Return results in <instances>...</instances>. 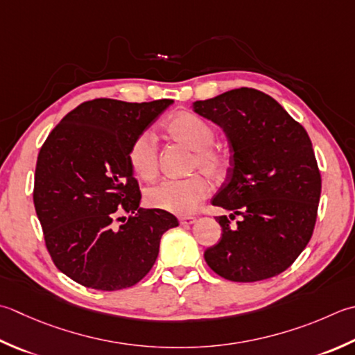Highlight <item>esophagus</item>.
I'll return each mask as SVG.
<instances>
[{"label": "esophagus", "mask_w": 355, "mask_h": 355, "mask_svg": "<svg viewBox=\"0 0 355 355\" xmlns=\"http://www.w3.org/2000/svg\"><path fill=\"white\" fill-rule=\"evenodd\" d=\"M197 221V218H193V217H182L180 218V225L182 226H191V225H193Z\"/></svg>", "instance_id": "obj_1"}]
</instances>
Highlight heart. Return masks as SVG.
I'll use <instances>...</instances> for the list:
<instances>
[{
  "mask_svg": "<svg viewBox=\"0 0 355 355\" xmlns=\"http://www.w3.org/2000/svg\"><path fill=\"white\" fill-rule=\"evenodd\" d=\"M166 130L173 140L193 150L189 172H203L206 177L220 180L229 169V155L218 146H214L215 130L203 118L180 112L166 124ZM129 164L138 177L152 180L158 172V146L150 130H143L132 141L128 152ZM209 196L207 180L196 173L184 180H164L146 191V203L159 211L175 215H187L197 211L201 201Z\"/></svg>",
  "mask_w": 355,
  "mask_h": 355,
  "instance_id": "1",
  "label": "heart"
}]
</instances>
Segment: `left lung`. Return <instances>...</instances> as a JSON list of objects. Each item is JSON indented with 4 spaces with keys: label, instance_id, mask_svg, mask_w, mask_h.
I'll list each match as a JSON object with an SVG mask.
<instances>
[{
    "label": "left lung",
    "instance_id": "1",
    "mask_svg": "<svg viewBox=\"0 0 355 355\" xmlns=\"http://www.w3.org/2000/svg\"><path fill=\"white\" fill-rule=\"evenodd\" d=\"M225 130L231 148L226 183L214 206L242 220L217 217L221 239L205 251L215 274L251 283L286 270L314 232L322 178L308 132L272 96L240 87L192 104Z\"/></svg>",
    "mask_w": 355,
    "mask_h": 355
}]
</instances>
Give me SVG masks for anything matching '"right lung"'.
I'll return each mask as SVG.
<instances>
[{"label": "right lung", "instance_id": "obj_1", "mask_svg": "<svg viewBox=\"0 0 355 355\" xmlns=\"http://www.w3.org/2000/svg\"><path fill=\"white\" fill-rule=\"evenodd\" d=\"M172 103H81L40 150L33 205L47 251L55 266L83 286H134L154 266L163 234L178 226L169 212L140 207L128 158L134 138ZM120 211L131 215L118 227Z\"/></svg>", "mask_w": 355, "mask_h": 355}]
</instances>
